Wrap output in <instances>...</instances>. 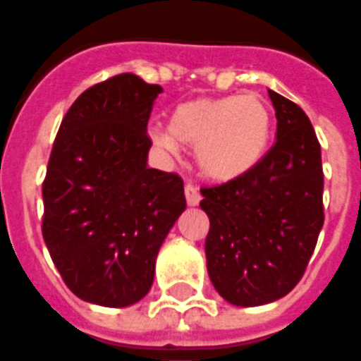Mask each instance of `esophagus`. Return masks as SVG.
<instances>
[{"label":"esophagus","instance_id":"1","mask_svg":"<svg viewBox=\"0 0 361 361\" xmlns=\"http://www.w3.org/2000/svg\"><path fill=\"white\" fill-rule=\"evenodd\" d=\"M184 194H186V203H188L190 207H195V204H199V201H201V194H199V190L195 188L194 184H186V186H184Z\"/></svg>","mask_w":361,"mask_h":361}]
</instances>
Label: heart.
<instances>
[{"mask_svg":"<svg viewBox=\"0 0 361 361\" xmlns=\"http://www.w3.org/2000/svg\"><path fill=\"white\" fill-rule=\"evenodd\" d=\"M272 132L267 104L255 94L194 99L178 104L167 130H152L160 149L195 147L199 169L212 180H233L252 171L264 157Z\"/></svg>","mask_w":361,"mask_h":361,"instance_id":"obj_1","label":"heart"}]
</instances>
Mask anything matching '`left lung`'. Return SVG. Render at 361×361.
<instances>
[{"label":"left lung","instance_id":"1","mask_svg":"<svg viewBox=\"0 0 361 361\" xmlns=\"http://www.w3.org/2000/svg\"><path fill=\"white\" fill-rule=\"evenodd\" d=\"M276 143L252 171L201 188L210 229L207 270L229 304L253 307L283 298L310 262L324 224L321 143L298 104L268 91Z\"/></svg>","mask_w":361,"mask_h":361}]
</instances>
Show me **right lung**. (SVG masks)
Wrapping results in <instances>:
<instances>
[{
	"label": "right lung",
	"instance_id": "1",
	"mask_svg": "<svg viewBox=\"0 0 361 361\" xmlns=\"http://www.w3.org/2000/svg\"><path fill=\"white\" fill-rule=\"evenodd\" d=\"M160 93L130 72L97 83L66 111L51 147L42 236L66 287L91 304L143 298L186 209L183 178L147 167V123Z\"/></svg>",
	"mask_w": 361,
	"mask_h": 361
}]
</instances>
